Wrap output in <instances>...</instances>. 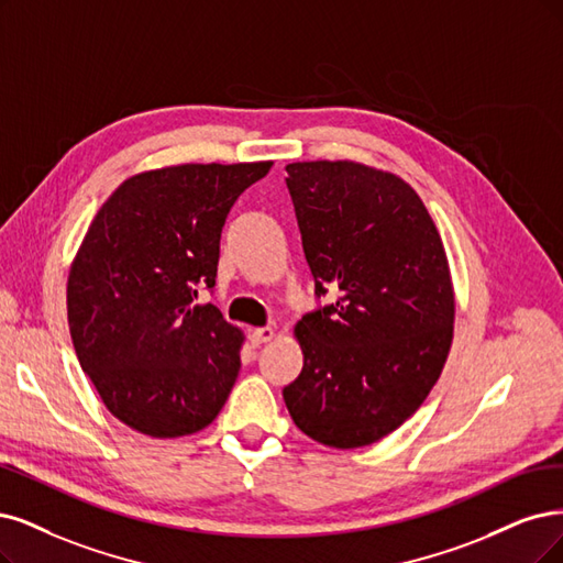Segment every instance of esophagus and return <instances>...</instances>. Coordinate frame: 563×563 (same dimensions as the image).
Instances as JSON below:
<instances>
[{
  "mask_svg": "<svg viewBox=\"0 0 563 563\" xmlns=\"http://www.w3.org/2000/svg\"><path fill=\"white\" fill-rule=\"evenodd\" d=\"M276 334H278L276 327H271V324L268 327H257V329L250 331V341H253V345H262V343L274 341Z\"/></svg>",
  "mask_w": 563,
  "mask_h": 563,
  "instance_id": "obj_1",
  "label": "esophagus"
}]
</instances>
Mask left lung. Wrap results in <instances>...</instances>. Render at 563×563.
<instances>
[{
    "label": "left lung",
    "instance_id": "1",
    "mask_svg": "<svg viewBox=\"0 0 563 563\" xmlns=\"http://www.w3.org/2000/svg\"><path fill=\"white\" fill-rule=\"evenodd\" d=\"M316 292L303 316L299 378L283 389L295 424L355 450L399 429L441 378L454 336V285L424 201L391 172L352 159L285 166Z\"/></svg>",
    "mask_w": 563,
    "mask_h": 563
}]
</instances>
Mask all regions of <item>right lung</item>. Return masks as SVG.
<instances>
[{
  "mask_svg": "<svg viewBox=\"0 0 563 563\" xmlns=\"http://www.w3.org/2000/svg\"><path fill=\"white\" fill-rule=\"evenodd\" d=\"M274 162L176 164L122 180L69 268L76 357L113 418L153 439L211 424L241 368L243 331L213 303L229 208Z\"/></svg>",
  "mask_w": 563,
  "mask_h": 563,
  "instance_id": "1",
  "label": "right lung"
}]
</instances>
